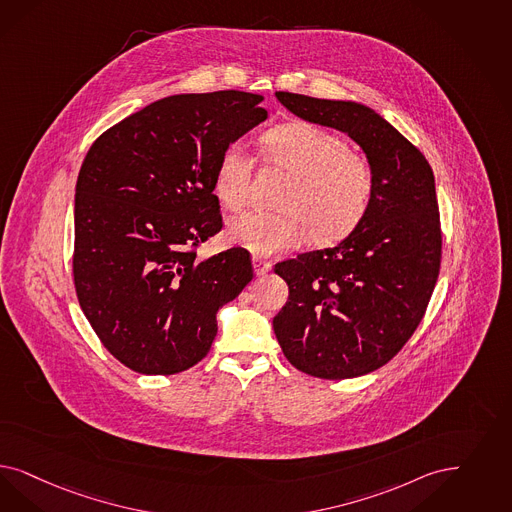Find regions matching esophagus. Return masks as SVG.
Returning a JSON list of instances; mask_svg holds the SVG:
<instances>
[{"mask_svg": "<svg viewBox=\"0 0 512 512\" xmlns=\"http://www.w3.org/2000/svg\"><path fill=\"white\" fill-rule=\"evenodd\" d=\"M253 270L257 276H265L266 272L272 270V263L265 259H259V257H253Z\"/></svg>", "mask_w": 512, "mask_h": 512, "instance_id": "1", "label": "esophagus"}]
</instances>
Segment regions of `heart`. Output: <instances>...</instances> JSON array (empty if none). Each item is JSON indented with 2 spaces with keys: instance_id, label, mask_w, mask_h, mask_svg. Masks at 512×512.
I'll return each instance as SVG.
<instances>
[{
  "instance_id": "b5f03b06",
  "label": "heart",
  "mask_w": 512,
  "mask_h": 512,
  "mask_svg": "<svg viewBox=\"0 0 512 512\" xmlns=\"http://www.w3.org/2000/svg\"><path fill=\"white\" fill-rule=\"evenodd\" d=\"M261 160L287 174L278 212H246L232 217L225 238L259 257L300 246L308 234L318 246L348 238L371 212L376 174L371 160L350 149L335 132L310 123H283L259 138ZM253 159L232 143L219 155L213 193L227 210L247 198Z\"/></svg>"
}]
</instances>
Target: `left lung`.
Returning a JSON list of instances; mask_svg holds the SVG:
<instances>
[{"mask_svg": "<svg viewBox=\"0 0 512 512\" xmlns=\"http://www.w3.org/2000/svg\"><path fill=\"white\" fill-rule=\"evenodd\" d=\"M293 115L348 134L371 160L376 191L359 229L335 247L274 266L289 299L272 321L287 361L325 380L393 359L420 325L441 268L435 177L422 151L371 107L276 92Z\"/></svg>", "mask_w": 512, "mask_h": 512, "instance_id": "left-lung-1", "label": "left lung"}]
</instances>
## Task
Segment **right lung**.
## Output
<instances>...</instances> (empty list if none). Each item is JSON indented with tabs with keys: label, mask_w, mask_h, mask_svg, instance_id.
Returning a JSON list of instances; mask_svg holds the SVG:
<instances>
[{
	"label": "right lung",
	"mask_w": 512,
	"mask_h": 512,
	"mask_svg": "<svg viewBox=\"0 0 512 512\" xmlns=\"http://www.w3.org/2000/svg\"><path fill=\"white\" fill-rule=\"evenodd\" d=\"M263 96L219 90L157 100L111 126L75 185L73 282L107 352L141 374L202 361L217 312L253 278L244 247L200 261L223 221L219 155L263 123Z\"/></svg>",
	"instance_id": "obj_1"
}]
</instances>
